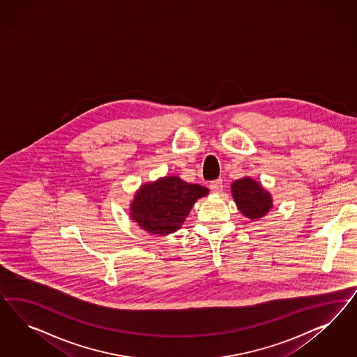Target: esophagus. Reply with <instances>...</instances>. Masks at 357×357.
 Wrapping results in <instances>:
<instances>
[{"instance_id":"1","label":"esophagus","mask_w":357,"mask_h":357,"mask_svg":"<svg viewBox=\"0 0 357 357\" xmlns=\"http://www.w3.org/2000/svg\"><path fill=\"white\" fill-rule=\"evenodd\" d=\"M222 187H224V184H222V179H216V181H212V182L209 183V188H211V191H212V192H215V194H220V192L222 191Z\"/></svg>"}]
</instances>
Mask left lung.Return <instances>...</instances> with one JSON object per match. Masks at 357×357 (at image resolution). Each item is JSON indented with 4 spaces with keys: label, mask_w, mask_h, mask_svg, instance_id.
Segmentation results:
<instances>
[{
    "label": "left lung",
    "mask_w": 357,
    "mask_h": 357,
    "mask_svg": "<svg viewBox=\"0 0 357 357\" xmlns=\"http://www.w3.org/2000/svg\"><path fill=\"white\" fill-rule=\"evenodd\" d=\"M231 192L239 211L252 220L264 216L272 206L271 195L250 178L236 181L231 184Z\"/></svg>",
    "instance_id": "1"
}]
</instances>
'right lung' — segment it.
Wrapping results in <instances>:
<instances>
[{"mask_svg":"<svg viewBox=\"0 0 357 357\" xmlns=\"http://www.w3.org/2000/svg\"><path fill=\"white\" fill-rule=\"evenodd\" d=\"M208 192L204 185L166 176L137 191L130 206L132 218L149 233L170 234L181 227L195 202Z\"/></svg>","mask_w":357,"mask_h":357,"instance_id":"add662e5","label":"right lung"}]
</instances>
